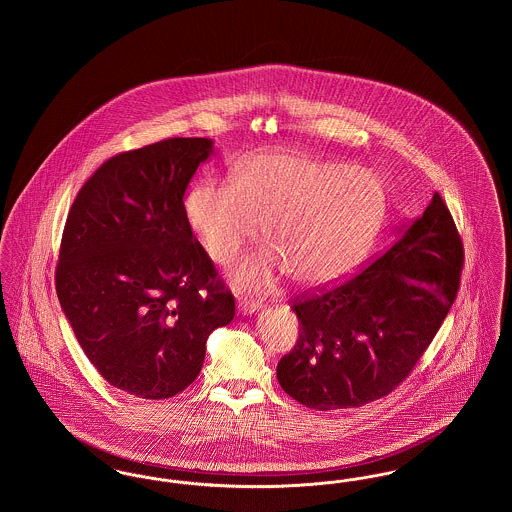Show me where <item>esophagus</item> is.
<instances>
[{
  "instance_id": "34e87169",
  "label": "esophagus",
  "mask_w": 512,
  "mask_h": 512,
  "mask_svg": "<svg viewBox=\"0 0 512 512\" xmlns=\"http://www.w3.org/2000/svg\"><path fill=\"white\" fill-rule=\"evenodd\" d=\"M263 309L261 301H249V299H238V311L242 315H255Z\"/></svg>"
}]
</instances>
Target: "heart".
Wrapping results in <instances>:
<instances>
[{
    "mask_svg": "<svg viewBox=\"0 0 512 512\" xmlns=\"http://www.w3.org/2000/svg\"><path fill=\"white\" fill-rule=\"evenodd\" d=\"M388 213L378 172L299 153H255L232 169V184L203 178L186 197V219L205 251L230 265L259 224L272 249L249 255L232 284L268 288L286 270L301 286L328 284L374 244Z\"/></svg>",
    "mask_w": 512,
    "mask_h": 512,
    "instance_id": "1",
    "label": "heart"
}]
</instances>
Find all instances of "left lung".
I'll list each match as a JSON object with an SVG mask.
<instances>
[{"instance_id":"left-lung-1","label":"left lung","mask_w":512,"mask_h":512,"mask_svg":"<svg viewBox=\"0 0 512 512\" xmlns=\"http://www.w3.org/2000/svg\"><path fill=\"white\" fill-rule=\"evenodd\" d=\"M399 232L351 278L293 299L299 340L276 376L301 405L334 411L388 395L438 334L461 284V236L439 194Z\"/></svg>"}]
</instances>
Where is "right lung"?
I'll return each instance as SVG.
<instances>
[{"label": "right lung", "mask_w": 512, "mask_h": 512, "mask_svg": "<svg viewBox=\"0 0 512 512\" xmlns=\"http://www.w3.org/2000/svg\"><path fill=\"white\" fill-rule=\"evenodd\" d=\"M211 153L209 138H169L111 157L80 188L63 230L61 309L99 374L142 399L186 390L209 334L236 313L184 207Z\"/></svg>", "instance_id": "1"}]
</instances>
